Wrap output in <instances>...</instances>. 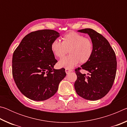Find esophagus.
<instances>
[{"instance_id": "34e87169", "label": "esophagus", "mask_w": 127, "mask_h": 127, "mask_svg": "<svg viewBox=\"0 0 127 127\" xmlns=\"http://www.w3.org/2000/svg\"><path fill=\"white\" fill-rule=\"evenodd\" d=\"M72 71H73V70L72 69H68V68H65V72H66V74L69 73L70 72H71Z\"/></svg>"}]
</instances>
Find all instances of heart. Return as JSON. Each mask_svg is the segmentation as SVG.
Segmentation results:
<instances>
[{
    "mask_svg": "<svg viewBox=\"0 0 127 127\" xmlns=\"http://www.w3.org/2000/svg\"><path fill=\"white\" fill-rule=\"evenodd\" d=\"M69 51V55L62 58L59 65L70 69L79 62L85 63L91 58L94 51V44L89 38L75 32H70L62 37V41L55 39L51 44L54 55L62 58Z\"/></svg>",
    "mask_w": 127,
    "mask_h": 127,
    "instance_id": "heart-1",
    "label": "heart"
}]
</instances>
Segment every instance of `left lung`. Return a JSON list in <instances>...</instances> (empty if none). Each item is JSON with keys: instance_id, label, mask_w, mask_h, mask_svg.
I'll list each match as a JSON object with an SVG mask.
<instances>
[{"instance_id": "8db88e82", "label": "left lung", "mask_w": 127, "mask_h": 127, "mask_svg": "<svg viewBox=\"0 0 127 127\" xmlns=\"http://www.w3.org/2000/svg\"><path fill=\"white\" fill-rule=\"evenodd\" d=\"M78 31L89 34L93 42L94 51L89 61L75 69L77 78L74 89L81 97L97 100L104 97L113 86L117 66L115 53L101 34L91 29ZM81 69L87 70L88 73L81 74Z\"/></svg>"}]
</instances>
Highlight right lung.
I'll use <instances>...</instances> for the list:
<instances>
[{"mask_svg":"<svg viewBox=\"0 0 127 127\" xmlns=\"http://www.w3.org/2000/svg\"><path fill=\"white\" fill-rule=\"evenodd\" d=\"M59 36L52 30L33 31L25 36L14 50L12 75L18 89L30 99L44 101L52 97L66 76L64 68L54 69L57 60L51 44Z\"/></svg>","mask_w":127,"mask_h":127,"instance_id":"obj_1","label":"right lung"}]
</instances>
